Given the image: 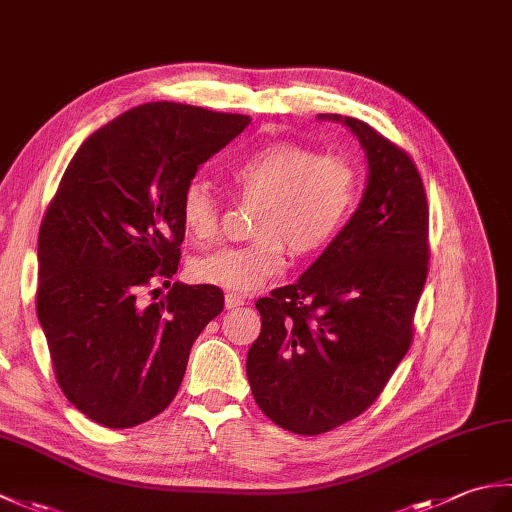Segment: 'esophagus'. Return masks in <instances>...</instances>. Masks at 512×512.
I'll use <instances>...</instances> for the list:
<instances>
[{
    "mask_svg": "<svg viewBox=\"0 0 512 512\" xmlns=\"http://www.w3.org/2000/svg\"><path fill=\"white\" fill-rule=\"evenodd\" d=\"M224 303H226V308L228 310H233V308H239V306H244V297H239V295H233V292H228L226 295V299H224Z\"/></svg>",
    "mask_w": 512,
    "mask_h": 512,
    "instance_id": "esophagus-1",
    "label": "esophagus"
}]
</instances>
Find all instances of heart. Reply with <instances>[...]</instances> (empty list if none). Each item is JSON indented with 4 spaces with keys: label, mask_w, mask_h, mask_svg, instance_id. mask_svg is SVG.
<instances>
[{
    "label": "heart",
    "mask_w": 512,
    "mask_h": 512,
    "mask_svg": "<svg viewBox=\"0 0 512 512\" xmlns=\"http://www.w3.org/2000/svg\"><path fill=\"white\" fill-rule=\"evenodd\" d=\"M237 198L259 202L253 220L255 242L222 248L195 259L191 275L200 284L248 295L286 270L290 253L312 257L332 244L352 215L358 169L350 158L325 154L297 143L255 149L226 169ZM184 233L198 246L220 235L222 200L209 184L191 180L180 198Z\"/></svg>",
    "instance_id": "heart-1"
}]
</instances>
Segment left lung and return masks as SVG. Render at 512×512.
Masks as SVG:
<instances>
[{
	"label": "left lung",
	"mask_w": 512,
	"mask_h": 512,
	"mask_svg": "<svg viewBox=\"0 0 512 512\" xmlns=\"http://www.w3.org/2000/svg\"><path fill=\"white\" fill-rule=\"evenodd\" d=\"M367 187L341 233L295 284L257 299L262 332L246 374L281 429L319 436L372 405L405 358L429 270V206L407 151L352 116Z\"/></svg>",
	"instance_id": "left-lung-1"
}]
</instances>
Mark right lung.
I'll list each match as a JSON object with an SVG mask.
<instances>
[{
  "instance_id": "add662e5",
  "label": "right lung",
  "mask_w": 512,
  "mask_h": 512,
  "mask_svg": "<svg viewBox=\"0 0 512 512\" xmlns=\"http://www.w3.org/2000/svg\"><path fill=\"white\" fill-rule=\"evenodd\" d=\"M248 123L145 103L96 129L63 173L39 231L37 317L65 398L103 427L129 429L165 411L193 341L224 308V292L209 284L176 281L160 302L142 292L154 278L171 285L182 191Z\"/></svg>"
}]
</instances>
